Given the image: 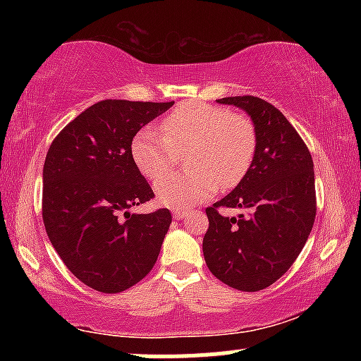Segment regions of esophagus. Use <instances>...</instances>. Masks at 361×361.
<instances>
[{"mask_svg": "<svg viewBox=\"0 0 361 361\" xmlns=\"http://www.w3.org/2000/svg\"><path fill=\"white\" fill-rule=\"evenodd\" d=\"M185 217H186L185 210H173V219H175V221H181V219Z\"/></svg>", "mask_w": 361, "mask_h": 361, "instance_id": "obj_1", "label": "esophagus"}]
</instances>
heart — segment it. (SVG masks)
<instances>
[{"instance_id":"heart-1","label":"heart","mask_w":361,"mask_h":361,"mask_svg":"<svg viewBox=\"0 0 361 361\" xmlns=\"http://www.w3.org/2000/svg\"><path fill=\"white\" fill-rule=\"evenodd\" d=\"M189 149L185 176L157 181V202L169 209H188L209 200L224 188L238 185L251 166L256 149L255 126L246 115L221 106L190 102L169 111L161 132L146 127L132 140V159L149 180L167 171L175 150Z\"/></svg>"}]
</instances>
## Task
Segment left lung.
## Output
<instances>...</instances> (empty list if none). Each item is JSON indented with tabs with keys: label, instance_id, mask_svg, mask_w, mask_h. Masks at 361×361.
<instances>
[{
	"label": "left lung",
	"instance_id": "left-lung-1",
	"mask_svg": "<svg viewBox=\"0 0 361 361\" xmlns=\"http://www.w3.org/2000/svg\"><path fill=\"white\" fill-rule=\"evenodd\" d=\"M246 111L256 132L251 166L229 195L207 209L204 256L215 279L243 292L270 287L292 267L316 219L314 163L280 110L256 97L217 100ZM217 206L244 208L224 218Z\"/></svg>",
	"mask_w": 361,
	"mask_h": 361
}]
</instances>
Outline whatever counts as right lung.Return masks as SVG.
Instances as JSON below:
<instances>
[{
  "instance_id": "right-lung-1",
  "label": "right lung",
  "mask_w": 361,
  "mask_h": 361,
  "mask_svg": "<svg viewBox=\"0 0 361 361\" xmlns=\"http://www.w3.org/2000/svg\"><path fill=\"white\" fill-rule=\"evenodd\" d=\"M173 105L98 102L62 128L45 156V231L69 271L98 292L134 287L159 256L171 212H128L154 197L130 146L140 128Z\"/></svg>"
}]
</instances>
